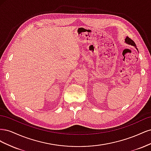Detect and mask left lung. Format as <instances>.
Wrapping results in <instances>:
<instances>
[{
    "instance_id": "8db88e82",
    "label": "left lung",
    "mask_w": 151,
    "mask_h": 151,
    "mask_svg": "<svg viewBox=\"0 0 151 151\" xmlns=\"http://www.w3.org/2000/svg\"><path fill=\"white\" fill-rule=\"evenodd\" d=\"M125 42H126L127 43H128V44L131 45H133V46H134V47H136V45H135V42H134L133 40H132V39H130V38H129V37H127V38H126V39H125Z\"/></svg>"
}]
</instances>
